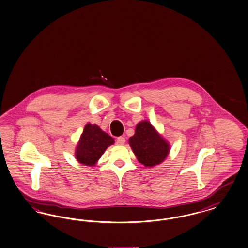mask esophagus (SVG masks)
I'll list each match as a JSON object with an SVG mask.
<instances>
[{"label": "esophagus", "mask_w": 248, "mask_h": 248, "mask_svg": "<svg viewBox=\"0 0 248 248\" xmlns=\"http://www.w3.org/2000/svg\"><path fill=\"white\" fill-rule=\"evenodd\" d=\"M125 143V139L124 137H119L116 139V144L117 145H124Z\"/></svg>", "instance_id": "1"}]
</instances>
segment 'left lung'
I'll return each mask as SVG.
<instances>
[{"label":"left lung","instance_id":"1","mask_svg":"<svg viewBox=\"0 0 248 248\" xmlns=\"http://www.w3.org/2000/svg\"><path fill=\"white\" fill-rule=\"evenodd\" d=\"M129 145L139 162L146 167L158 165L166 159L169 145L148 121L140 122L133 137L129 139Z\"/></svg>","mask_w":248,"mask_h":248}]
</instances>
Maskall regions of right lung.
I'll return each mask as SVG.
<instances>
[{
  "label": "right lung",
  "mask_w": 248,
  "mask_h": 248,
  "mask_svg": "<svg viewBox=\"0 0 248 248\" xmlns=\"http://www.w3.org/2000/svg\"><path fill=\"white\" fill-rule=\"evenodd\" d=\"M114 139L96 124H88L76 150L77 159L86 165H94Z\"/></svg>",
  "instance_id": "obj_1"
}]
</instances>
